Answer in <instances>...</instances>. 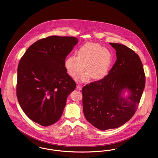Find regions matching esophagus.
<instances>
[{"label":"esophagus","instance_id":"34e87169","mask_svg":"<svg viewBox=\"0 0 158 158\" xmlns=\"http://www.w3.org/2000/svg\"><path fill=\"white\" fill-rule=\"evenodd\" d=\"M77 89L78 90H81L82 89V86L80 84H77Z\"/></svg>","mask_w":158,"mask_h":158}]
</instances>
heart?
Here are the masks:
<instances>
[{
  "mask_svg": "<svg viewBox=\"0 0 158 158\" xmlns=\"http://www.w3.org/2000/svg\"><path fill=\"white\" fill-rule=\"evenodd\" d=\"M111 54L100 45L88 42L77 51V56L70 55L65 61V67L69 76L76 79L84 70L87 74L81 77L85 81L89 76L91 79L100 80L106 76L110 69Z\"/></svg>",
  "mask_w": 158,
  "mask_h": 158,
  "instance_id": "b5f03b06",
  "label": "heart"
}]
</instances>
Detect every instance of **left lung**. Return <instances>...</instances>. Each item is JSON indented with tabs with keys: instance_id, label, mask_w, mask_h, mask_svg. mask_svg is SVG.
Wrapping results in <instances>:
<instances>
[{
	"instance_id": "obj_1",
	"label": "left lung",
	"mask_w": 158,
	"mask_h": 158,
	"mask_svg": "<svg viewBox=\"0 0 158 158\" xmlns=\"http://www.w3.org/2000/svg\"><path fill=\"white\" fill-rule=\"evenodd\" d=\"M117 60L103 78L83 87L82 106L87 120L97 129L117 128L128 122L137 110L145 86V74L140 57L127 47L110 43ZM130 94L121 96L126 89Z\"/></svg>"
}]
</instances>
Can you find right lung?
<instances>
[{
  "label": "right lung",
  "instance_id": "1",
  "mask_svg": "<svg viewBox=\"0 0 158 158\" xmlns=\"http://www.w3.org/2000/svg\"><path fill=\"white\" fill-rule=\"evenodd\" d=\"M73 36H50L31 45L18 67L16 95L22 109L42 126L61 117L76 82L65 67V60L78 43Z\"/></svg>",
  "mask_w": 158,
  "mask_h": 158
}]
</instances>
